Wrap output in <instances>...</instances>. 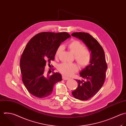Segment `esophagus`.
Segmentation results:
<instances>
[{
	"label": "esophagus",
	"instance_id": "1",
	"mask_svg": "<svg viewBox=\"0 0 126 126\" xmlns=\"http://www.w3.org/2000/svg\"><path fill=\"white\" fill-rule=\"evenodd\" d=\"M62 79H63V80H68V79H70V78H67V77H65V76L63 75V76H62Z\"/></svg>",
	"mask_w": 126,
	"mask_h": 126
}]
</instances>
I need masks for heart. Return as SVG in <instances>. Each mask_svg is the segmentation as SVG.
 Returning <instances> with one entry per match:
<instances>
[{"label":"heart","instance_id":"obj_1","mask_svg":"<svg viewBox=\"0 0 126 126\" xmlns=\"http://www.w3.org/2000/svg\"><path fill=\"white\" fill-rule=\"evenodd\" d=\"M68 48L70 52L75 55V58L78 64L81 68L87 66L90 63L91 54L90 50L79 41L73 40L68 44ZM63 49L62 46H59L56 49L55 56L58 57ZM78 66L76 64L62 63L58 66V70L66 76H71L78 71Z\"/></svg>","mask_w":126,"mask_h":126}]
</instances>
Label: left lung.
Instances as JSON below:
<instances>
[{
	"mask_svg": "<svg viewBox=\"0 0 126 126\" xmlns=\"http://www.w3.org/2000/svg\"><path fill=\"white\" fill-rule=\"evenodd\" d=\"M72 36L82 40L91 54L90 64L79 74L84 80H76L78 87L72 92L76 99L85 101L93 97L103 86L108 66L104 50L96 39L85 32H74Z\"/></svg>",
	"mask_w": 126,
	"mask_h": 126,
	"instance_id": "8db88e82",
	"label": "left lung"
}]
</instances>
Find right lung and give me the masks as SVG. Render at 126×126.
<instances>
[{"instance_id":"obj_1","label":"right lung","mask_w":126,"mask_h":126,"mask_svg":"<svg viewBox=\"0 0 126 126\" xmlns=\"http://www.w3.org/2000/svg\"><path fill=\"white\" fill-rule=\"evenodd\" d=\"M70 37L67 32H44L35 35L27 44L20 57V69L25 87L34 96H48L55 83L62 80L60 73L46 76L44 70L46 63L54 60L61 43Z\"/></svg>"}]
</instances>
